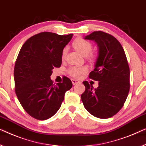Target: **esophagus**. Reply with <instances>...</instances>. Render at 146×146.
<instances>
[{"instance_id":"esophagus-1","label":"esophagus","mask_w":146,"mask_h":146,"mask_svg":"<svg viewBox=\"0 0 146 146\" xmlns=\"http://www.w3.org/2000/svg\"><path fill=\"white\" fill-rule=\"evenodd\" d=\"M71 81H72L73 85H75V84H77V83H79L80 82V81H79V80H76V79H72L71 80Z\"/></svg>"}]
</instances>
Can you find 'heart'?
I'll return each mask as SVG.
<instances>
[{
	"mask_svg": "<svg viewBox=\"0 0 146 146\" xmlns=\"http://www.w3.org/2000/svg\"><path fill=\"white\" fill-rule=\"evenodd\" d=\"M73 46L75 50L82 54L86 56L87 59L90 62H94L96 60V55L93 52H91L92 50V44L89 40H85L82 38H77L74 40L72 43ZM67 48H64L62 52V59L64 60L66 57ZM88 68L86 66H71L67 70V72L71 77L79 78L84 73H85Z\"/></svg>",
	"mask_w": 146,
	"mask_h": 146,
	"instance_id": "heart-1",
	"label": "heart"
}]
</instances>
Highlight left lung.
<instances>
[{
    "mask_svg": "<svg viewBox=\"0 0 146 146\" xmlns=\"http://www.w3.org/2000/svg\"><path fill=\"white\" fill-rule=\"evenodd\" d=\"M85 39L94 40L99 54L89 78L98 81L93 90L83 81L85 91L81 100L90 114L100 119L110 118L123 108L130 90V69L125 52L117 39L107 33L94 31Z\"/></svg>",
    "mask_w": 146,
    "mask_h": 146,
    "instance_id": "8db88e82",
    "label": "left lung"
}]
</instances>
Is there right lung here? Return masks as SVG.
<instances>
[{
  "label": "right lung",
  "mask_w": 146,
  "mask_h": 146,
  "mask_svg": "<svg viewBox=\"0 0 146 146\" xmlns=\"http://www.w3.org/2000/svg\"><path fill=\"white\" fill-rule=\"evenodd\" d=\"M72 36L40 33L27 39L19 52L14 71L15 92L24 110L35 119L53 116L73 86L66 77L56 84L50 78L52 69L62 65V52Z\"/></svg>",
  "instance_id": "1"
}]
</instances>
